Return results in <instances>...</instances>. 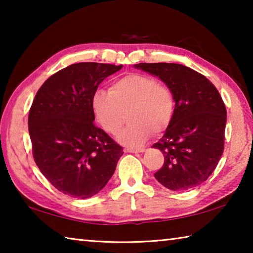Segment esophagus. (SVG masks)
Returning <instances> with one entry per match:
<instances>
[{
	"mask_svg": "<svg viewBox=\"0 0 253 253\" xmlns=\"http://www.w3.org/2000/svg\"><path fill=\"white\" fill-rule=\"evenodd\" d=\"M125 152H127V153H143V152H145V147H143V146L127 147V148H125Z\"/></svg>",
	"mask_w": 253,
	"mask_h": 253,
	"instance_id": "esophagus-1",
	"label": "esophagus"
}]
</instances>
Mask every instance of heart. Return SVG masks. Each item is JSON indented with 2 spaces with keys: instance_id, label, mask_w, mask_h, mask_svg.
Wrapping results in <instances>:
<instances>
[{
  "instance_id": "obj_1",
  "label": "heart",
  "mask_w": 253,
  "mask_h": 253,
  "mask_svg": "<svg viewBox=\"0 0 253 253\" xmlns=\"http://www.w3.org/2000/svg\"><path fill=\"white\" fill-rule=\"evenodd\" d=\"M176 100L172 89L153 77L127 75L110 85L109 91H95L91 111L106 132L116 135L125 123L129 124L118 136L128 146H136L151 136L160 135L172 123Z\"/></svg>"
}]
</instances>
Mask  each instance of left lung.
<instances>
[{
	"label": "left lung",
	"instance_id": "obj_1",
	"mask_svg": "<svg viewBox=\"0 0 253 253\" xmlns=\"http://www.w3.org/2000/svg\"><path fill=\"white\" fill-rule=\"evenodd\" d=\"M157 76L172 89L176 109L164 136L153 145L164 154V164L154 174L163 186L186 191L207 181L224 149L226 109L207 77L178 63L135 65Z\"/></svg>",
	"mask_w": 253,
	"mask_h": 253
}]
</instances>
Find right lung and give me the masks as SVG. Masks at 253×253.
I'll list each match as a JSON object with an SVG mask.
<instances>
[{
  "instance_id": "right-lung-1",
  "label": "right lung",
  "mask_w": 253,
  "mask_h": 253,
  "mask_svg": "<svg viewBox=\"0 0 253 253\" xmlns=\"http://www.w3.org/2000/svg\"><path fill=\"white\" fill-rule=\"evenodd\" d=\"M123 66L80 62L44 81L34 97L28 125L34 162L63 194H97L116 169L123 147L97 127L91 97L107 77Z\"/></svg>"
}]
</instances>
